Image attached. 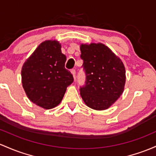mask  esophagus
<instances>
[{
    "instance_id": "obj_1",
    "label": "esophagus",
    "mask_w": 156,
    "mask_h": 156,
    "mask_svg": "<svg viewBox=\"0 0 156 156\" xmlns=\"http://www.w3.org/2000/svg\"><path fill=\"white\" fill-rule=\"evenodd\" d=\"M71 73L73 74V78H74V79H75V73H76V72H75V69H72L71 70Z\"/></svg>"
}]
</instances>
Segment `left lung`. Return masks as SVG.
Instances as JSON below:
<instances>
[{
    "label": "left lung",
    "mask_w": 156,
    "mask_h": 156,
    "mask_svg": "<svg viewBox=\"0 0 156 156\" xmlns=\"http://www.w3.org/2000/svg\"><path fill=\"white\" fill-rule=\"evenodd\" d=\"M81 58L86 73V84L80 94L87 107L104 110L122 95L126 71L122 61L101 43L82 44Z\"/></svg>",
    "instance_id": "8db88e82"
}]
</instances>
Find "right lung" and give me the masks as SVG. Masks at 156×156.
Masks as SVG:
<instances>
[{
	"mask_svg": "<svg viewBox=\"0 0 156 156\" xmlns=\"http://www.w3.org/2000/svg\"><path fill=\"white\" fill-rule=\"evenodd\" d=\"M56 40L42 42L21 69L22 86L30 101L46 109L61 103L73 77L65 69L66 57Z\"/></svg>",
	"mask_w": 156,
	"mask_h": 156,
	"instance_id": "1",
	"label": "right lung"
}]
</instances>
